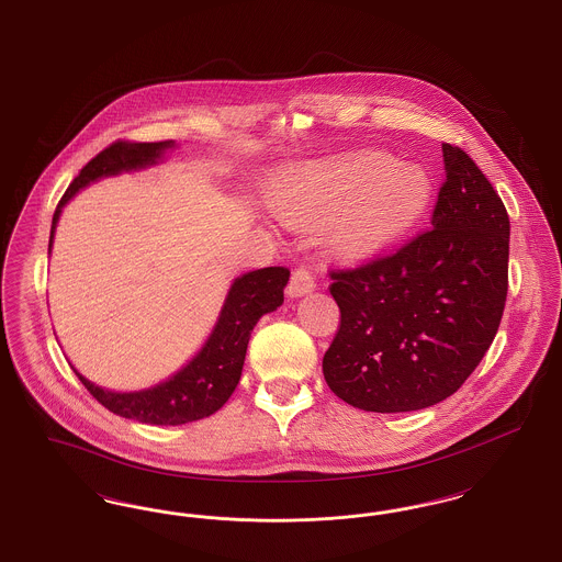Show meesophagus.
Returning a JSON list of instances; mask_svg holds the SVG:
<instances>
[{
  "instance_id": "34e87169",
  "label": "esophagus",
  "mask_w": 562,
  "mask_h": 562,
  "mask_svg": "<svg viewBox=\"0 0 562 562\" xmlns=\"http://www.w3.org/2000/svg\"><path fill=\"white\" fill-rule=\"evenodd\" d=\"M314 289H316V282H314V278L310 276V271L297 269V271L291 276V282H289V286H286V295L291 299L305 297V295H310Z\"/></svg>"
}]
</instances>
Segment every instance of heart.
I'll list each match as a JSON object with an SVG mask.
<instances>
[{
  "instance_id": "obj_1",
  "label": "heart",
  "mask_w": 562,
  "mask_h": 562,
  "mask_svg": "<svg viewBox=\"0 0 562 562\" xmlns=\"http://www.w3.org/2000/svg\"><path fill=\"white\" fill-rule=\"evenodd\" d=\"M432 193L429 169L363 150L293 167L269 189L267 203L291 227L327 221L330 250L346 261H367L423 221Z\"/></svg>"
}]
</instances>
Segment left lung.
<instances>
[{
  "instance_id": "8db88e82",
  "label": "left lung",
  "mask_w": 562,
  "mask_h": 562,
  "mask_svg": "<svg viewBox=\"0 0 562 562\" xmlns=\"http://www.w3.org/2000/svg\"><path fill=\"white\" fill-rule=\"evenodd\" d=\"M441 153L432 229L393 257L330 273L341 318L323 373L364 412H416L454 395L503 316L509 216L467 153L450 144Z\"/></svg>"
}]
</instances>
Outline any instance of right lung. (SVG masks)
Returning a JSON list of instances; mask_svg holds the SVG:
<instances>
[{"label":"right lung","mask_w":562,"mask_h":562,"mask_svg":"<svg viewBox=\"0 0 562 562\" xmlns=\"http://www.w3.org/2000/svg\"><path fill=\"white\" fill-rule=\"evenodd\" d=\"M173 148L176 142L167 139L150 144L116 142L101 150L95 159L82 167V171L74 178L66 195L59 201L53 216L48 255L53 250L57 223L64 207L82 189L101 178L159 166L166 161L167 153ZM289 276L291 271L284 267H263L237 276L227 291L214 327L193 355V359L155 386L125 393L110 391L85 378L74 364L71 369L87 386V391L103 407L121 418H130L153 427H178L207 418L218 412L233 395L241 375L250 333L257 327L261 316L276 312L284 303V286L289 284Z\"/></svg>","instance_id":"1"}]
</instances>
